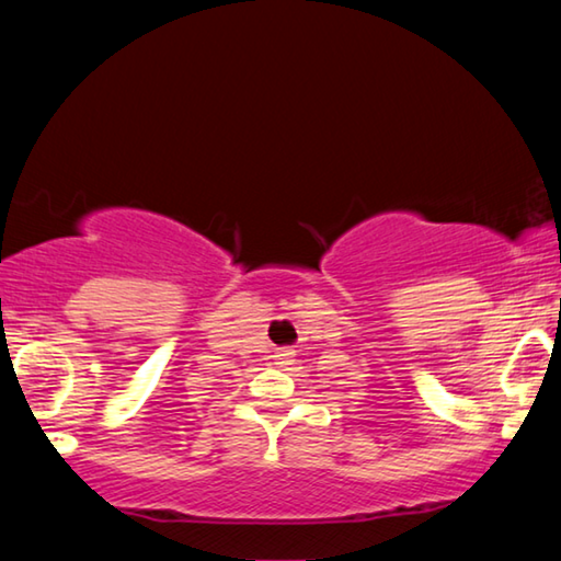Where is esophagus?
Returning a JSON list of instances; mask_svg holds the SVG:
<instances>
[{"label":"esophagus","mask_w":561,"mask_h":561,"mask_svg":"<svg viewBox=\"0 0 561 561\" xmlns=\"http://www.w3.org/2000/svg\"><path fill=\"white\" fill-rule=\"evenodd\" d=\"M294 356H297V351L289 348V346L277 348V354H274V364H277V366H289V364H294Z\"/></svg>","instance_id":"1"}]
</instances>
